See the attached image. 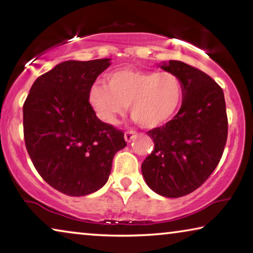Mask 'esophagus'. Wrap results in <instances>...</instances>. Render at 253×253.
Instances as JSON below:
<instances>
[{
  "label": "esophagus",
  "mask_w": 253,
  "mask_h": 253,
  "mask_svg": "<svg viewBox=\"0 0 253 253\" xmlns=\"http://www.w3.org/2000/svg\"><path fill=\"white\" fill-rule=\"evenodd\" d=\"M136 131H133V130H127V131H126V133H124V139H126L127 143H130L131 140L133 139L134 137H136Z\"/></svg>",
  "instance_id": "obj_1"
}]
</instances>
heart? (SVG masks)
Instances as JSON below:
<instances>
[{
	"instance_id": "obj_1",
	"label": "heart",
	"mask_w": 253,
	"mask_h": 253,
	"mask_svg": "<svg viewBox=\"0 0 253 253\" xmlns=\"http://www.w3.org/2000/svg\"><path fill=\"white\" fill-rule=\"evenodd\" d=\"M183 93V83L174 72L122 69L107 76V86L93 84L88 102L107 124H116L130 105L131 116L141 126L152 129L175 116Z\"/></svg>"
}]
</instances>
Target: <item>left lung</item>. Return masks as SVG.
<instances>
[{
    "mask_svg": "<svg viewBox=\"0 0 253 253\" xmlns=\"http://www.w3.org/2000/svg\"><path fill=\"white\" fill-rule=\"evenodd\" d=\"M161 68L181 78L184 93L174 119L147 131L154 150L141 172L154 192L178 198L198 189L221 160L228 136L226 101L222 88L199 69L181 61Z\"/></svg>",
    "mask_w": 253,
    "mask_h": 253,
    "instance_id": "1",
    "label": "left lung"
}]
</instances>
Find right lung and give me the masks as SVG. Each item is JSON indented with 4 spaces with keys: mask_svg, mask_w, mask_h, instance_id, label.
Masks as SVG:
<instances>
[{
    "mask_svg": "<svg viewBox=\"0 0 253 253\" xmlns=\"http://www.w3.org/2000/svg\"><path fill=\"white\" fill-rule=\"evenodd\" d=\"M109 58L65 61L33 83L23 106L24 140L41 177L57 191L81 197L108 181L122 130L100 121L88 91Z\"/></svg>",
    "mask_w": 253,
    "mask_h": 253,
    "instance_id": "right-lung-1",
    "label": "right lung"
}]
</instances>
